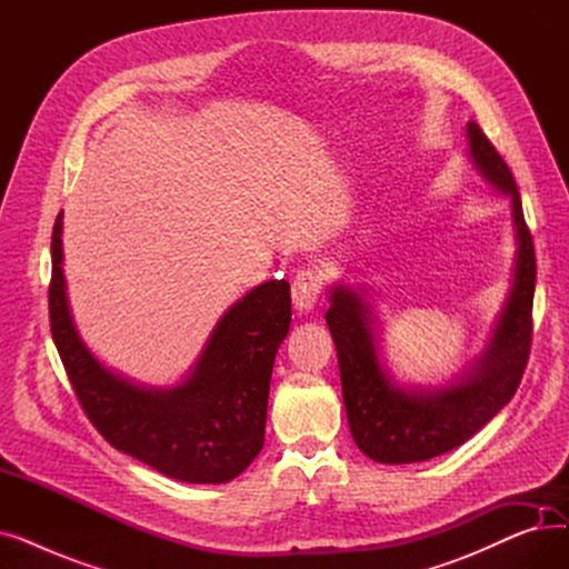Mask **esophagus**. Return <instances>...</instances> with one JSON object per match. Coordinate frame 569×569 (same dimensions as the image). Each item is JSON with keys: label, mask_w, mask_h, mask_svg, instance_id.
<instances>
[{"label": "esophagus", "mask_w": 569, "mask_h": 569, "mask_svg": "<svg viewBox=\"0 0 569 569\" xmlns=\"http://www.w3.org/2000/svg\"><path fill=\"white\" fill-rule=\"evenodd\" d=\"M322 283L313 269H302L292 281V305L297 311H311L318 305Z\"/></svg>", "instance_id": "34e87169"}]
</instances>
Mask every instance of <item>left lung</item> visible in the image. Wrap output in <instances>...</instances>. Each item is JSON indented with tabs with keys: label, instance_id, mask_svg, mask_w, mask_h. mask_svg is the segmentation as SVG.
Returning <instances> with one entry per match:
<instances>
[{
	"label": "left lung",
	"instance_id": "8db88e82",
	"mask_svg": "<svg viewBox=\"0 0 569 569\" xmlns=\"http://www.w3.org/2000/svg\"><path fill=\"white\" fill-rule=\"evenodd\" d=\"M466 131L475 168L510 198L517 234L512 288L477 365L440 390H403L378 360L376 320L362 295L341 283L330 290L325 320L337 346L350 436L378 463L429 461L463 445L510 403L528 365L537 274L532 237L512 170L480 127L468 122Z\"/></svg>",
	"mask_w": 569,
	"mask_h": 569
}]
</instances>
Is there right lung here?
<instances>
[{"label": "right lung", "instance_id": "add662e5", "mask_svg": "<svg viewBox=\"0 0 569 569\" xmlns=\"http://www.w3.org/2000/svg\"><path fill=\"white\" fill-rule=\"evenodd\" d=\"M50 332L73 392L99 433L154 470L191 485H223L260 455L274 357L290 330V283L267 281L217 322L189 378L170 390L106 369L71 316L62 212L52 228Z\"/></svg>", "mask_w": 569, "mask_h": 569}]
</instances>
